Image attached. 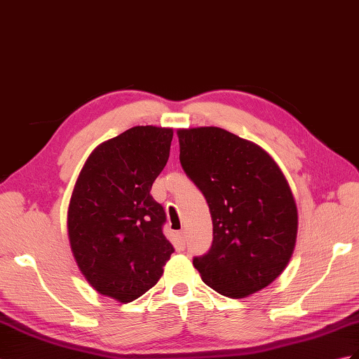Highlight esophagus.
Segmentation results:
<instances>
[{
    "label": "esophagus",
    "instance_id": "34e87169",
    "mask_svg": "<svg viewBox=\"0 0 359 359\" xmlns=\"http://www.w3.org/2000/svg\"><path fill=\"white\" fill-rule=\"evenodd\" d=\"M185 240H187L185 231H179L177 232V243H179L180 248H185Z\"/></svg>",
    "mask_w": 359,
    "mask_h": 359
}]
</instances>
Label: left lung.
Segmentation results:
<instances>
[{"instance_id":"1","label":"left lung","mask_w":359,"mask_h":359,"mask_svg":"<svg viewBox=\"0 0 359 359\" xmlns=\"http://www.w3.org/2000/svg\"><path fill=\"white\" fill-rule=\"evenodd\" d=\"M180 163L202 191L212 219V245L194 268L205 285L229 298L269 286L294 254L297 203L273 157L219 127L177 130Z\"/></svg>"}]
</instances>
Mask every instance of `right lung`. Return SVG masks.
I'll list each match as a JSON object with an SVG mask.
<instances>
[{
  "instance_id": "add662e5",
  "label": "right lung",
  "mask_w": 359,
  "mask_h": 359,
  "mask_svg": "<svg viewBox=\"0 0 359 359\" xmlns=\"http://www.w3.org/2000/svg\"><path fill=\"white\" fill-rule=\"evenodd\" d=\"M171 140L172 128L133 127L97 145L74 183L67 211L73 257L88 285L119 303L151 289L174 252L163 208L149 194Z\"/></svg>"
}]
</instances>
